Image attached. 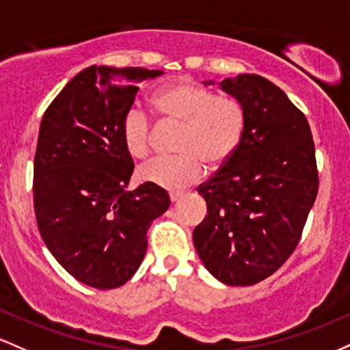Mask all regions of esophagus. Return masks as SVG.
<instances>
[{
    "label": "esophagus",
    "mask_w": 350,
    "mask_h": 350,
    "mask_svg": "<svg viewBox=\"0 0 350 350\" xmlns=\"http://www.w3.org/2000/svg\"><path fill=\"white\" fill-rule=\"evenodd\" d=\"M182 196H183V193H180V191H172V193H170V202L172 203H176L180 198H182Z\"/></svg>",
    "instance_id": "1"
}]
</instances>
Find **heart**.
<instances>
[{
	"instance_id": "heart-1",
	"label": "heart",
	"mask_w": 350,
	"mask_h": 350,
	"mask_svg": "<svg viewBox=\"0 0 350 350\" xmlns=\"http://www.w3.org/2000/svg\"><path fill=\"white\" fill-rule=\"evenodd\" d=\"M163 122L182 125L176 142L178 157L155 159L139 168V176L152 185L180 190L198 182L205 172L223 167L234 155L245 133V112L237 100L217 97L213 90L178 82L160 90L152 100ZM122 140L133 159L150 152L152 125L147 113L131 107L122 117Z\"/></svg>"
}]
</instances>
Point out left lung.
I'll list each match as a JSON object with an SVG mask.
<instances>
[{
  "instance_id": "obj_1",
  "label": "left lung",
  "mask_w": 350,
  "mask_h": 350,
  "mask_svg": "<svg viewBox=\"0 0 350 350\" xmlns=\"http://www.w3.org/2000/svg\"><path fill=\"white\" fill-rule=\"evenodd\" d=\"M218 85L241 105L245 133L198 188L206 217L193 245L218 281L251 286L280 269L299 243L319 188L316 150L304 113L271 81L238 74Z\"/></svg>"
}]
</instances>
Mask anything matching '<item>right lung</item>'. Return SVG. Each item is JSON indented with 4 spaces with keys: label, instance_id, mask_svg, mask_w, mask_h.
Returning a JSON list of instances; mask_svg holds the SVG:
<instances>
[{
    "label": "right lung",
    "instance_id": "add662e5",
    "mask_svg": "<svg viewBox=\"0 0 350 350\" xmlns=\"http://www.w3.org/2000/svg\"><path fill=\"white\" fill-rule=\"evenodd\" d=\"M162 70L90 66L51 102L34 157V211L42 241L70 276L113 289L139 269L150 223L170 206L163 188L129 190L132 157L122 117Z\"/></svg>",
    "mask_w": 350,
    "mask_h": 350
}]
</instances>
